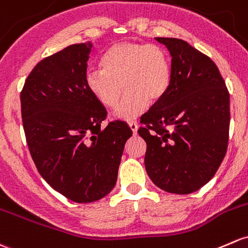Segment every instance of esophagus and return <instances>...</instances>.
Listing matches in <instances>:
<instances>
[{"mask_svg":"<svg viewBox=\"0 0 248 248\" xmlns=\"http://www.w3.org/2000/svg\"><path fill=\"white\" fill-rule=\"evenodd\" d=\"M128 124H129V127H131L133 134H137V133H138V124H137V122L132 121V122H129Z\"/></svg>","mask_w":248,"mask_h":248,"instance_id":"esophagus-1","label":"esophagus"}]
</instances>
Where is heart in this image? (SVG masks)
Returning a JSON list of instances; mask_svg holds the SVG:
<instances>
[{"instance_id":"1","label":"heart","mask_w":248,"mask_h":248,"mask_svg":"<svg viewBox=\"0 0 248 248\" xmlns=\"http://www.w3.org/2000/svg\"><path fill=\"white\" fill-rule=\"evenodd\" d=\"M102 70H90L85 84L91 95L106 108H115L124 90V103L115 111L117 119L131 121L144 113L148 103L165 96L171 83L168 53L153 44L119 43L101 59Z\"/></svg>"}]
</instances>
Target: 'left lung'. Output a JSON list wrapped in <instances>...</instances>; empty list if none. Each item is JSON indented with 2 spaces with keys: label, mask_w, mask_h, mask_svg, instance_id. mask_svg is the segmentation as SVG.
<instances>
[{
  "label": "left lung",
  "mask_w": 248,
  "mask_h": 248,
  "mask_svg": "<svg viewBox=\"0 0 248 248\" xmlns=\"http://www.w3.org/2000/svg\"><path fill=\"white\" fill-rule=\"evenodd\" d=\"M155 40L170 52L171 83L141 117L145 169L164 191L191 194L213 178L227 152L229 93L209 57L181 39Z\"/></svg>",
  "instance_id": "left-lung-1"
}]
</instances>
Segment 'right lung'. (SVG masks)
I'll return each instance as SVG.
<instances>
[{
    "mask_svg": "<svg viewBox=\"0 0 248 248\" xmlns=\"http://www.w3.org/2000/svg\"><path fill=\"white\" fill-rule=\"evenodd\" d=\"M93 44L43 59L21 93L26 140L39 173L76 203L101 200L115 186L121 155L132 131L124 121L101 128L106 108L85 84Z\"/></svg>",
    "mask_w": 248,
    "mask_h": 248,
    "instance_id": "right-lung-1",
    "label": "right lung"
}]
</instances>
